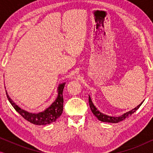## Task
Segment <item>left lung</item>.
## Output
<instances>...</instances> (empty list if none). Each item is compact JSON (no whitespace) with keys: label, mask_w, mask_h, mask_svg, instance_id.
<instances>
[{"label":"left lung","mask_w":153,"mask_h":153,"mask_svg":"<svg viewBox=\"0 0 153 153\" xmlns=\"http://www.w3.org/2000/svg\"><path fill=\"white\" fill-rule=\"evenodd\" d=\"M88 101H89V105H90V108H91V109L92 111V112H93V114L95 115V116L97 117V119L100 121H102V122H106V123H119L120 122V121H122L123 120H125V118H128L131 116V114H134L136 111H137L138 108L140 107V106L141 105L142 103H143V102H141V104H139V105H138L137 107H135L134 109L129 111L125 113L122 116H118V117H113V116H107V115H105L104 114H102L99 111L97 110V108L95 107V106L94 105L93 102H92V100L91 97H90L89 95V98H88Z\"/></svg>","instance_id":"left-lung-1"}]
</instances>
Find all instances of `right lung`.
Returning <instances> with one entry per match:
<instances>
[{
  "instance_id": "obj_1",
  "label": "right lung",
  "mask_w": 153,
  "mask_h": 153,
  "mask_svg": "<svg viewBox=\"0 0 153 153\" xmlns=\"http://www.w3.org/2000/svg\"><path fill=\"white\" fill-rule=\"evenodd\" d=\"M65 85V83H61L58 85V96L55 101H54L51 106L42 112H39L38 114L35 113H29L24 109H22L20 107L16 105L12 101L11 98L7 95L6 91L7 99L13 106L16 111L24 119L28 120L33 124L37 125H49L50 123L55 122L56 119L61 116L62 110H63V96H62V91Z\"/></svg>"
}]
</instances>
